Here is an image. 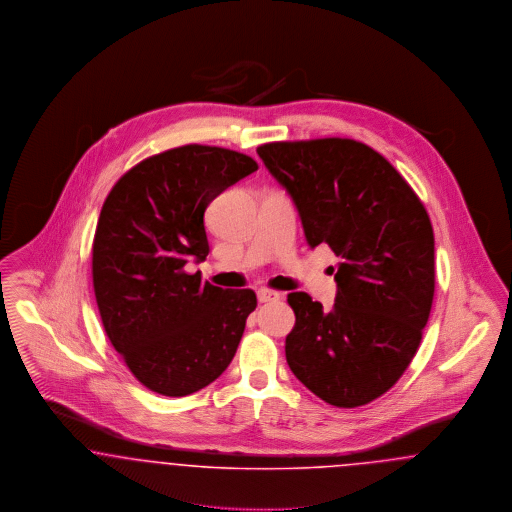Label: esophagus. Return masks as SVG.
<instances>
[{"instance_id": "esophagus-1", "label": "esophagus", "mask_w": 512, "mask_h": 512, "mask_svg": "<svg viewBox=\"0 0 512 512\" xmlns=\"http://www.w3.org/2000/svg\"><path fill=\"white\" fill-rule=\"evenodd\" d=\"M257 299H259L261 303H268V301H278V299H280V293L272 292V290H268V288H261V290L257 292Z\"/></svg>"}]
</instances>
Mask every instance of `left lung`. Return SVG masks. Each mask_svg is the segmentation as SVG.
Returning <instances> with one entry per match:
<instances>
[{
  "label": "left lung",
  "instance_id": "left-lung-1",
  "mask_svg": "<svg viewBox=\"0 0 512 512\" xmlns=\"http://www.w3.org/2000/svg\"><path fill=\"white\" fill-rule=\"evenodd\" d=\"M292 197L311 249L340 259L330 311L288 295L295 326L286 361L322 401L361 407L401 378L434 301V230L405 178L378 151L347 138L257 147Z\"/></svg>",
  "mask_w": 512,
  "mask_h": 512
}]
</instances>
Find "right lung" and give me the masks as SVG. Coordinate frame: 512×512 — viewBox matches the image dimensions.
Instances as JSON below:
<instances>
[{
    "label": "right lung",
    "mask_w": 512,
    "mask_h": 512,
    "mask_svg": "<svg viewBox=\"0 0 512 512\" xmlns=\"http://www.w3.org/2000/svg\"><path fill=\"white\" fill-rule=\"evenodd\" d=\"M257 169L238 151L176 147L126 172L101 207L92 247L99 315L147 390L190 395L236 355L255 292L222 290L184 267L209 255V203Z\"/></svg>",
    "instance_id": "obj_1"
}]
</instances>
